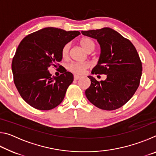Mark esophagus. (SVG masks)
<instances>
[{"label": "esophagus", "mask_w": 156, "mask_h": 156, "mask_svg": "<svg viewBox=\"0 0 156 156\" xmlns=\"http://www.w3.org/2000/svg\"><path fill=\"white\" fill-rule=\"evenodd\" d=\"M73 78H74L75 80H78V79H80L81 78V76H78V75H74L73 76Z\"/></svg>", "instance_id": "34e87169"}]
</instances>
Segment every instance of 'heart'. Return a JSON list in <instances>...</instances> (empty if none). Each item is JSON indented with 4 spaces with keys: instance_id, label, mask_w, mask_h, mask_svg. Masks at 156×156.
Instances as JSON below:
<instances>
[{
    "instance_id": "heart-1",
    "label": "heart",
    "mask_w": 156,
    "mask_h": 156,
    "mask_svg": "<svg viewBox=\"0 0 156 156\" xmlns=\"http://www.w3.org/2000/svg\"><path fill=\"white\" fill-rule=\"evenodd\" d=\"M80 44L81 47L85 50L87 52H91L93 51L95 48V43L91 39L84 37L82 38L80 40ZM70 44L69 43L65 44L62 47L61 50V55L62 57L64 59H66L69 56V52ZM89 67V63L87 62H73L70 63L68 65L67 69L69 72H72L75 74H83L84 73L86 69H87Z\"/></svg>"
}]
</instances>
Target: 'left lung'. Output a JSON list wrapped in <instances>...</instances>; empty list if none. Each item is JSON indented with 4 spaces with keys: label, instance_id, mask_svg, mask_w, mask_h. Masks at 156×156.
Wrapping results in <instances>:
<instances>
[{
    "label": "left lung",
    "instance_id": "obj_1",
    "mask_svg": "<svg viewBox=\"0 0 156 156\" xmlns=\"http://www.w3.org/2000/svg\"><path fill=\"white\" fill-rule=\"evenodd\" d=\"M84 36L96 39L101 53L92 74H105L98 81L89 76L91 85L85 95L99 109L112 111L123 106L138 88L142 66L138 51L131 42L109 27L82 31Z\"/></svg>",
    "mask_w": 156,
    "mask_h": 156
}]
</instances>
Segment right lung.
I'll return each mask as SVG.
<instances>
[{"label":"right lung","mask_w":156,"mask_h":156,"mask_svg":"<svg viewBox=\"0 0 156 156\" xmlns=\"http://www.w3.org/2000/svg\"><path fill=\"white\" fill-rule=\"evenodd\" d=\"M80 34L78 31L46 27L21 41L13 58L12 69L16 87L30 106L50 110L61 103L73 76L65 69L58 77H51L48 68L56 67L62 58V47Z\"/></svg>","instance_id":"1"}]
</instances>
